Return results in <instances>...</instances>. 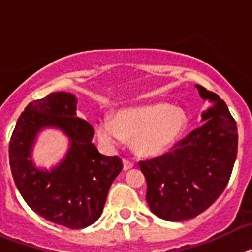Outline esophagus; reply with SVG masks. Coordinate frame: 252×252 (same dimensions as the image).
<instances>
[{"label":"esophagus","instance_id":"esophagus-1","mask_svg":"<svg viewBox=\"0 0 252 252\" xmlns=\"http://www.w3.org/2000/svg\"><path fill=\"white\" fill-rule=\"evenodd\" d=\"M131 168H133V162L127 159H124V170H130Z\"/></svg>","mask_w":252,"mask_h":252}]
</instances>
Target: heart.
<instances>
[{"mask_svg":"<svg viewBox=\"0 0 252 252\" xmlns=\"http://www.w3.org/2000/svg\"><path fill=\"white\" fill-rule=\"evenodd\" d=\"M186 126L187 116L180 107L157 103L124 108L113 120L102 117L95 122V133L108 148L121 145L127 137L132 139L135 153L155 157L174 145Z\"/></svg>","mask_w":252,"mask_h":252,"instance_id":"b5f03b06","label":"heart"}]
</instances>
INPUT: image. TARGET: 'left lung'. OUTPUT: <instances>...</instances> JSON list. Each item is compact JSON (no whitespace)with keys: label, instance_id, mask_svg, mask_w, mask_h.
I'll use <instances>...</instances> for the list:
<instances>
[{"label":"left lung","instance_id":"left-lung-1","mask_svg":"<svg viewBox=\"0 0 252 252\" xmlns=\"http://www.w3.org/2000/svg\"><path fill=\"white\" fill-rule=\"evenodd\" d=\"M197 87L208 102L195 128L162 157L140 161L150 211L166 221H186L206 211L226 188L236 155L237 126L216 93Z\"/></svg>","mask_w":252,"mask_h":252}]
</instances>
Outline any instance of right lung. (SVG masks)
<instances>
[{"mask_svg": "<svg viewBox=\"0 0 252 252\" xmlns=\"http://www.w3.org/2000/svg\"><path fill=\"white\" fill-rule=\"evenodd\" d=\"M46 128L59 129L69 141L63 159L50 169L39 168L32 159L37 136ZM93 135L92 126L77 116L72 93L54 92L30 102L17 120L8 150L13 180L29 207L53 223L84 228L101 217L122 161L102 155Z\"/></svg>", "mask_w": 252, "mask_h": 252, "instance_id": "obj_1", "label": "right lung"}]
</instances>
